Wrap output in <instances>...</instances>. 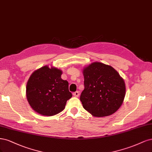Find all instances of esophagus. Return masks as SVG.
<instances>
[{"mask_svg":"<svg viewBox=\"0 0 152 152\" xmlns=\"http://www.w3.org/2000/svg\"><path fill=\"white\" fill-rule=\"evenodd\" d=\"M72 94H73V95H74L76 97H78V96H79V95H80L79 91H76L74 92Z\"/></svg>","mask_w":152,"mask_h":152,"instance_id":"34e87169","label":"esophagus"}]
</instances>
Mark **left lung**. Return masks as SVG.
<instances>
[{
    "instance_id": "left-lung-1",
    "label": "left lung",
    "mask_w": 152,
    "mask_h": 152,
    "mask_svg": "<svg viewBox=\"0 0 152 152\" xmlns=\"http://www.w3.org/2000/svg\"><path fill=\"white\" fill-rule=\"evenodd\" d=\"M84 90L80 100L84 109L96 117L114 114L123 102L126 86L124 80L113 67L94 62L83 70Z\"/></svg>"
}]
</instances>
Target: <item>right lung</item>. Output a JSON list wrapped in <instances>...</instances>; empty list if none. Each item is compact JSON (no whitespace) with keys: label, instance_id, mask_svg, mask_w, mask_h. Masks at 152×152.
<instances>
[{"label":"right lung","instance_id":"1","mask_svg":"<svg viewBox=\"0 0 152 152\" xmlns=\"http://www.w3.org/2000/svg\"><path fill=\"white\" fill-rule=\"evenodd\" d=\"M62 71L45 66L34 72L26 85V97L32 109L43 115H54L64 109L72 97Z\"/></svg>","mask_w":152,"mask_h":152}]
</instances>
